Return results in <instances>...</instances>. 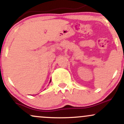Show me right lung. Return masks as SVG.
Wrapping results in <instances>:
<instances>
[{
	"mask_svg": "<svg viewBox=\"0 0 124 124\" xmlns=\"http://www.w3.org/2000/svg\"><path fill=\"white\" fill-rule=\"evenodd\" d=\"M50 82H51V81H50Z\"/></svg>",
	"mask_w": 124,
	"mask_h": 124,
	"instance_id": "obj_1",
	"label": "right lung"
}]
</instances>
